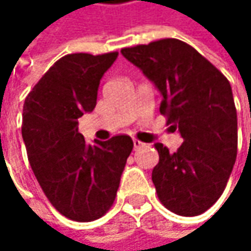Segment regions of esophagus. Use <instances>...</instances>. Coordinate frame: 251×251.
<instances>
[{"label": "esophagus", "mask_w": 251, "mask_h": 251, "mask_svg": "<svg viewBox=\"0 0 251 251\" xmlns=\"http://www.w3.org/2000/svg\"><path fill=\"white\" fill-rule=\"evenodd\" d=\"M144 147H145L144 142H141V141H138V139H133V150H135V151H138V150H141V148H144Z\"/></svg>", "instance_id": "obj_1"}]
</instances>
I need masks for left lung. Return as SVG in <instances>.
<instances>
[{
  "label": "left lung",
  "instance_id": "1",
  "mask_svg": "<svg viewBox=\"0 0 251 251\" xmlns=\"http://www.w3.org/2000/svg\"><path fill=\"white\" fill-rule=\"evenodd\" d=\"M160 94V113L178 129L176 152L157 142L152 183L161 203L183 217L209 209L223 195L237 158V110L229 81L195 48L161 39L121 50Z\"/></svg>",
  "mask_w": 251,
  "mask_h": 251
}]
</instances>
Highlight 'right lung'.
Wrapping results in <instances>:
<instances>
[{
    "label": "right lung",
    "mask_w": 251,
    "mask_h": 251,
    "mask_svg": "<svg viewBox=\"0 0 251 251\" xmlns=\"http://www.w3.org/2000/svg\"><path fill=\"white\" fill-rule=\"evenodd\" d=\"M118 55L62 56L23 106L22 133L31 170L55 209L79 223L94 221L110 209L133 148L127 135L90 145L78 132V118L96 107L100 79Z\"/></svg>",
    "instance_id": "right-lung-1"
}]
</instances>
